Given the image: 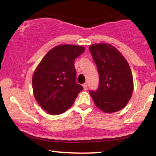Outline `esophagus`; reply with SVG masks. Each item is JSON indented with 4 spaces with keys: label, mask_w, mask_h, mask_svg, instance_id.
<instances>
[{
    "label": "esophagus",
    "mask_w": 156,
    "mask_h": 156,
    "mask_svg": "<svg viewBox=\"0 0 156 156\" xmlns=\"http://www.w3.org/2000/svg\"><path fill=\"white\" fill-rule=\"evenodd\" d=\"M82 86H83V89H84V91L87 90V83H84Z\"/></svg>",
    "instance_id": "esophagus-1"
}]
</instances>
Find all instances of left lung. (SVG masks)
Segmentation results:
<instances>
[{"mask_svg":"<svg viewBox=\"0 0 156 156\" xmlns=\"http://www.w3.org/2000/svg\"><path fill=\"white\" fill-rule=\"evenodd\" d=\"M99 74V86L90 94L96 106L105 113L122 110L133 93V76L122 53L111 44H94L89 47Z\"/></svg>","mask_w":156,"mask_h":156,"instance_id":"obj_1","label":"left lung"}]
</instances>
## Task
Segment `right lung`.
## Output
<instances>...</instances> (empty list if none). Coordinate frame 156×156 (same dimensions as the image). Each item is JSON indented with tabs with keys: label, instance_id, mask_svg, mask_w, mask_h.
<instances>
[{
	"label": "right lung",
	"instance_id": "1",
	"mask_svg": "<svg viewBox=\"0 0 156 156\" xmlns=\"http://www.w3.org/2000/svg\"><path fill=\"white\" fill-rule=\"evenodd\" d=\"M84 51L83 46L57 45L48 52L34 71L32 76L34 98L49 114L64 113L83 90L76 82L74 60Z\"/></svg>",
	"mask_w": 156,
	"mask_h": 156
}]
</instances>
